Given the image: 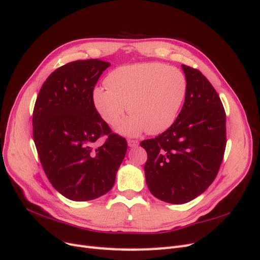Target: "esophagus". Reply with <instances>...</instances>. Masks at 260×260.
I'll return each mask as SVG.
<instances>
[{"label":"esophagus","mask_w":260,"mask_h":260,"mask_svg":"<svg viewBox=\"0 0 260 260\" xmlns=\"http://www.w3.org/2000/svg\"><path fill=\"white\" fill-rule=\"evenodd\" d=\"M128 145L129 147H136L139 145V142L137 140H128Z\"/></svg>","instance_id":"obj_1"}]
</instances>
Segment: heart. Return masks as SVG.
Wrapping results in <instances>:
<instances>
[{
  "label": "heart",
  "instance_id": "1",
  "mask_svg": "<svg viewBox=\"0 0 260 260\" xmlns=\"http://www.w3.org/2000/svg\"><path fill=\"white\" fill-rule=\"evenodd\" d=\"M107 88H95L93 103L105 122L115 125L124 112L131 114L117 125L123 136L146 131L159 135L177 119L186 94V79L181 70L160 62H145L114 69Z\"/></svg>",
  "mask_w": 260,
  "mask_h": 260
}]
</instances>
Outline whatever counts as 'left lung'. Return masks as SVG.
<instances>
[{
    "label": "left lung",
    "instance_id": "obj_1",
    "mask_svg": "<svg viewBox=\"0 0 260 260\" xmlns=\"http://www.w3.org/2000/svg\"><path fill=\"white\" fill-rule=\"evenodd\" d=\"M184 104L171 127L141 142L146 153L149 192L170 204H184L215 180L225 149V113L214 86L200 70L182 65Z\"/></svg>",
    "mask_w": 260,
    "mask_h": 260
}]
</instances>
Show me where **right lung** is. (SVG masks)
Wrapping results in <instances>:
<instances>
[{
	"label": "right lung",
	"instance_id": "right-lung-1",
	"mask_svg": "<svg viewBox=\"0 0 260 260\" xmlns=\"http://www.w3.org/2000/svg\"><path fill=\"white\" fill-rule=\"evenodd\" d=\"M101 59L76 60L57 68L37 98L34 140L43 170L62 196L76 202L98 199L114 186L127 152V141L112 133L93 103V90L104 70ZM107 135L102 147L93 146Z\"/></svg>",
	"mask_w": 260,
	"mask_h": 260
}]
</instances>
